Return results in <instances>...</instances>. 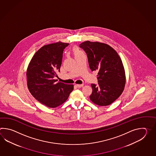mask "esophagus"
Masks as SVG:
<instances>
[{
  "mask_svg": "<svg viewBox=\"0 0 156 156\" xmlns=\"http://www.w3.org/2000/svg\"><path fill=\"white\" fill-rule=\"evenodd\" d=\"M75 86H76L77 87H79V88H80V87H83V84H77V85H76Z\"/></svg>",
  "mask_w": 156,
  "mask_h": 156,
  "instance_id": "34e87169",
  "label": "esophagus"
}]
</instances>
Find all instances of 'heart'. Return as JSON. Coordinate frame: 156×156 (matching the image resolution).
I'll list each match as a JSON object with an SVG mask.
<instances>
[{
    "instance_id": "obj_1",
    "label": "heart",
    "mask_w": 156,
    "mask_h": 156,
    "mask_svg": "<svg viewBox=\"0 0 156 156\" xmlns=\"http://www.w3.org/2000/svg\"><path fill=\"white\" fill-rule=\"evenodd\" d=\"M73 53H74V55H75V56H79V55L83 54V52H82L81 51H80V50L78 48H77V47H75V48H73Z\"/></svg>"
}]
</instances>
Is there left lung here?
Instances as JSON below:
<instances>
[{"label": "left lung", "mask_w": 156, "mask_h": 156, "mask_svg": "<svg viewBox=\"0 0 156 156\" xmlns=\"http://www.w3.org/2000/svg\"><path fill=\"white\" fill-rule=\"evenodd\" d=\"M79 46L86 53L90 69L98 71V85L91 84L90 100L99 106L109 105L125 87L126 77L122 61L116 51L106 43L86 41Z\"/></svg>", "instance_id": "left-lung-1"}]
</instances>
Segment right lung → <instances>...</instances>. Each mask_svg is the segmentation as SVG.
Here are the masks:
<instances>
[{
  "mask_svg": "<svg viewBox=\"0 0 156 156\" xmlns=\"http://www.w3.org/2000/svg\"><path fill=\"white\" fill-rule=\"evenodd\" d=\"M68 45L58 41L43 46L33 55L27 69L30 93L37 100L51 108L65 103L73 89V85L56 83L54 79L60 72L63 50Z\"/></svg>",
  "mask_w": 156,
  "mask_h": 156,
  "instance_id": "add662e5",
  "label": "right lung"
}]
</instances>
